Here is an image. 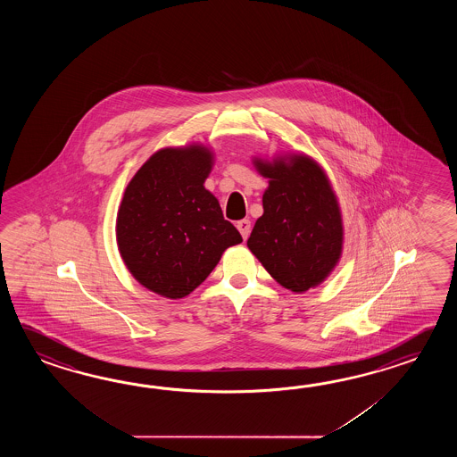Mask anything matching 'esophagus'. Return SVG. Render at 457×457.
Masks as SVG:
<instances>
[{"label":"esophagus","instance_id":"esophagus-1","mask_svg":"<svg viewBox=\"0 0 457 457\" xmlns=\"http://www.w3.org/2000/svg\"><path fill=\"white\" fill-rule=\"evenodd\" d=\"M237 228H238V232L242 233L243 240H246L248 235L252 232V222H250L248 219L238 220V222H237Z\"/></svg>","mask_w":457,"mask_h":457}]
</instances>
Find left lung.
<instances>
[{"label":"left lung","instance_id":"1","mask_svg":"<svg viewBox=\"0 0 457 457\" xmlns=\"http://www.w3.org/2000/svg\"><path fill=\"white\" fill-rule=\"evenodd\" d=\"M253 165L268 178V187L246 242L250 252L289 291L320 286L340 262L345 240L330 178L305 154L253 156Z\"/></svg>","mask_w":457,"mask_h":457}]
</instances>
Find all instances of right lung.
I'll list each match as a JSON object with an SVG mask.
<instances>
[{"label":"right lung","instance_id":"obj_1","mask_svg":"<svg viewBox=\"0 0 457 457\" xmlns=\"http://www.w3.org/2000/svg\"><path fill=\"white\" fill-rule=\"evenodd\" d=\"M214 152L165 146L138 168L117 211L116 240L129 272L148 291L183 299L205 281L242 235L225 220L205 179Z\"/></svg>","mask_w":457,"mask_h":457}]
</instances>
